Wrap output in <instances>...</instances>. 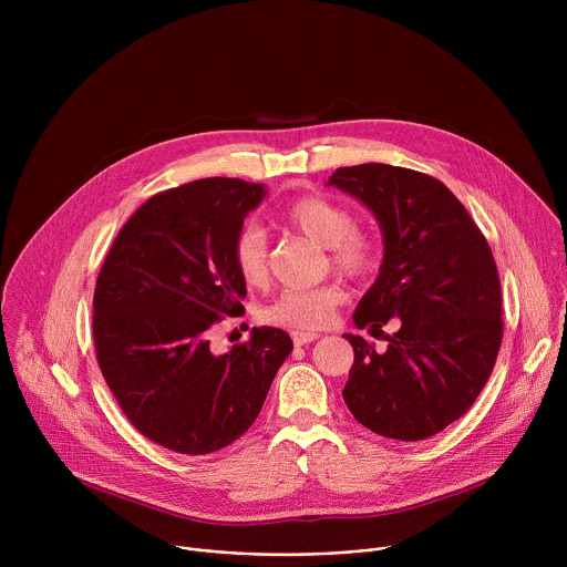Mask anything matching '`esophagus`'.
<instances>
[{"label": "esophagus", "instance_id": "obj_1", "mask_svg": "<svg viewBox=\"0 0 567 567\" xmlns=\"http://www.w3.org/2000/svg\"><path fill=\"white\" fill-rule=\"evenodd\" d=\"M318 337H320V334H316V332H293V334H291V339H293L296 346H307V343L316 341Z\"/></svg>", "mask_w": 567, "mask_h": 567}]
</instances>
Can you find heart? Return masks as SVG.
<instances>
[{"mask_svg":"<svg viewBox=\"0 0 567 567\" xmlns=\"http://www.w3.org/2000/svg\"><path fill=\"white\" fill-rule=\"evenodd\" d=\"M280 219L330 249L337 271L359 278L370 274L379 262V239L368 228L354 226L352 213L322 195H302L282 206ZM233 265L239 278L260 287L269 278L267 233L258 226H245L233 241ZM343 291L337 285L311 289H287L267 309L265 320L291 330H318L332 320L341 305Z\"/></svg>","mask_w":567,"mask_h":567,"instance_id":"heart-1","label":"heart"}]
</instances>
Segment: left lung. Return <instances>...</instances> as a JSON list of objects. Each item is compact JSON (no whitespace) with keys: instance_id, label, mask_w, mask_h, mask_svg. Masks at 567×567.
Segmentation results:
<instances>
[{"instance_id":"1","label":"left lung","mask_w":567,"mask_h":567,"mask_svg":"<svg viewBox=\"0 0 567 567\" xmlns=\"http://www.w3.org/2000/svg\"><path fill=\"white\" fill-rule=\"evenodd\" d=\"M328 186L363 202L383 233V262L354 326L399 330L388 350H354L343 399L377 435L417 442L460 420L487 383L503 343L501 278L487 239L435 177L385 164L339 168Z\"/></svg>"}]
</instances>
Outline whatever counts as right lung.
<instances>
[{"mask_svg":"<svg viewBox=\"0 0 567 567\" xmlns=\"http://www.w3.org/2000/svg\"><path fill=\"white\" fill-rule=\"evenodd\" d=\"M265 184L210 177L150 197L121 228L94 291V346L121 411L147 440L186 455L219 451L260 415L293 343L254 328L213 354L208 332L245 311L233 241Z\"/></svg>","mask_w":567,"mask_h":567,"instance_id":"1","label":"right lung"}]
</instances>
